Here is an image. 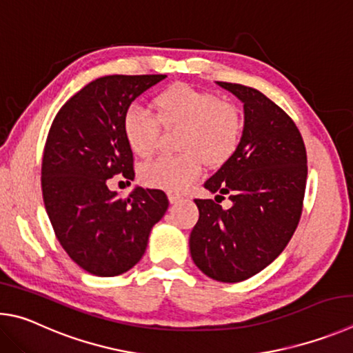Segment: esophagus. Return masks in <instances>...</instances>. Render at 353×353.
<instances>
[{"mask_svg":"<svg viewBox=\"0 0 353 353\" xmlns=\"http://www.w3.org/2000/svg\"><path fill=\"white\" fill-rule=\"evenodd\" d=\"M167 199H169V201H170V205H175V203H178L181 200V195L180 194H176V192H167Z\"/></svg>","mask_w":353,"mask_h":353,"instance_id":"esophagus-1","label":"esophagus"}]
</instances>
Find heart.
Returning <instances> with one entry per match:
<instances>
[{"label":"heart","mask_w":353,"mask_h":353,"mask_svg":"<svg viewBox=\"0 0 353 353\" xmlns=\"http://www.w3.org/2000/svg\"><path fill=\"white\" fill-rule=\"evenodd\" d=\"M153 108L157 117L136 108L123 114L122 132L128 147L141 158L150 157L157 150L161 123L165 128H181L178 145L184 153L142 165L139 178L145 186L178 192L201 175L203 163L217 167L236 153L242 116L232 103L220 101L214 92L176 83L153 99Z\"/></svg>","instance_id":"heart-1"}]
</instances>
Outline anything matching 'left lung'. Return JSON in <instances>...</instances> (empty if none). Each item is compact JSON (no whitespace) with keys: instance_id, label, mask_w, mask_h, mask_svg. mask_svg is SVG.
I'll return each instance as SVG.
<instances>
[{"instance_id":"1","label":"left lung","mask_w":353,"mask_h":353,"mask_svg":"<svg viewBox=\"0 0 353 353\" xmlns=\"http://www.w3.org/2000/svg\"><path fill=\"white\" fill-rule=\"evenodd\" d=\"M217 85L243 103V132L236 153L205 189L217 194V201L230 194L233 206L195 200L200 217L189 248L203 273L232 283L261 273L293 237L305 194L307 153L292 117L261 91Z\"/></svg>"}]
</instances>
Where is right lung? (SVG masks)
Returning a JSON list of instances; mask_svg holds the SVG:
<instances>
[{
    "label": "right lung",
    "mask_w": 353,
    "mask_h": 353,
    "mask_svg": "<svg viewBox=\"0 0 353 353\" xmlns=\"http://www.w3.org/2000/svg\"><path fill=\"white\" fill-rule=\"evenodd\" d=\"M165 77L92 80L59 110L49 130L43 201L60 245L90 274L111 277L133 268L144 256L152 228L169 208L163 190L136 186L123 200L107 186L117 173L134 178L123 114L136 97Z\"/></svg>",
    "instance_id": "1"
}]
</instances>
